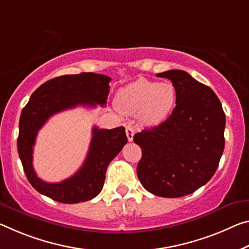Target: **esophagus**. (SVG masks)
<instances>
[{
	"instance_id": "34e87169",
	"label": "esophagus",
	"mask_w": 249,
	"mask_h": 249,
	"mask_svg": "<svg viewBox=\"0 0 249 249\" xmlns=\"http://www.w3.org/2000/svg\"><path fill=\"white\" fill-rule=\"evenodd\" d=\"M125 131H126V136H127L128 142H132L133 137H134V134H135V129H134L132 125H126Z\"/></svg>"
}]
</instances>
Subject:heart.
Listing matches in <instances>:
<instances>
[{"label":"heart","mask_w":249,"mask_h":249,"mask_svg":"<svg viewBox=\"0 0 249 249\" xmlns=\"http://www.w3.org/2000/svg\"><path fill=\"white\" fill-rule=\"evenodd\" d=\"M176 102L172 83L141 78L118 90L116 107L122 113L136 115L146 125H159L172 113Z\"/></svg>","instance_id":"1"}]
</instances>
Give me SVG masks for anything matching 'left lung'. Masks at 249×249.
<instances>
[{"label":"left lung","instance_id":"1","mask_svg":"<svg viewBox=\"0 0 249 249\" xmlns=\"http://www.w3.org/2000/svg\"><path fill=\"white\" fill-rule=\"evenodd\" d=\"M172 81L176 106L166 121L134 135L142 148L137 176L152 194H192L214 176L223 155L225 113L216 94L185 71L157 74Z\"/></svg>","mask_w":249,"mask_h":249}]
</instances>
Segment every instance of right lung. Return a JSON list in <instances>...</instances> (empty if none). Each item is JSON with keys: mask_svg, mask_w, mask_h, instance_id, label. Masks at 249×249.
I'll return each mask as SVG.
<instances>
[{"mask_svg": "<svg viewBox=\"0 0 249 249\" xmlns=\"http://www.w3.org/2000/svg\"><path fill=\"white\" fill-rule=\"evenodd\" d=\"M110 80L95 73L63 75L43 83L31 95L19 117L18 152L27 179L38 193L64 204L86 202L101 193L108 164L127 143L123 126L113 129L94 126L84 164L61 183H46L35 174L33 146L38 131L54 114L76 106H105Z\"/></svg>", "mask_w": 249, "mask_h": 249, "instance_id": "right-lung-1", "label": "right lung"}]
</instances>
